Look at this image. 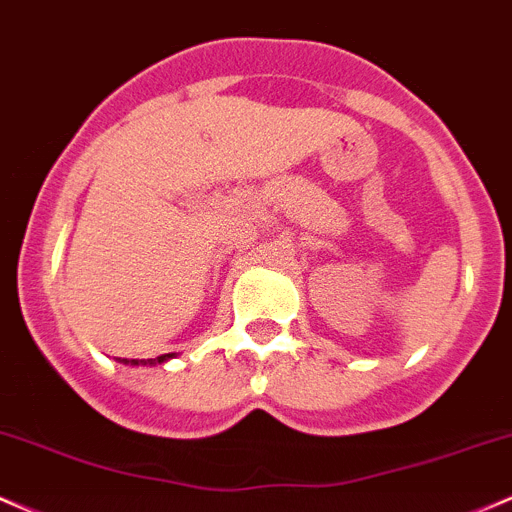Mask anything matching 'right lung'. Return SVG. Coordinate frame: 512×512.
Segmentation results:
<instances>
[{
  "mask_svg": "<svg viewBox=\"0 0 512 512\" xmlns=\"http://www.w3.org/2000/svg\"><path fill=\"white\" fill-rule=\"evenodd\" d=\"M171 355L174 353H169V355H157V358H152V360H130V358H123V363L125 365H159V363H164L166 358H171ZM120 360V358H118Z\"/></svg>",
  "mask_w": 512,
  "mask_h": 512,
  "instance_id": "1",
  "label": "right lung"
}]
</instances>
